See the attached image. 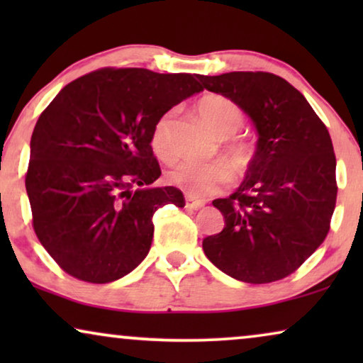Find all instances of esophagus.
I'll return each mask as SVG.
<instances>
[{
  "label": "esophagus",
  "instance_id": "1",
  "mask_svg": "<svg viewBox=\"0 0 363 363\" xmlns=\"http://www.w3.org/2000/svg\"><path fill=\"white\" fill-rule=\"evenodd\" d=\"M185 205H186V208H190V210H198V208L205 206V203H203L201 200H193L191 196H186Z\"/></svg>",
  "mask_w": 363,
  "mask_h": 363
}]
</instances>
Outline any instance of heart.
<instances>
[{
  "mask_svg": "<svg viewBox=\"0 0 363 363\" xmlns=\"http://www.w3.org/2000/svg\"><path fill=\"white\" fill-rule=\"evenodd\" d=\"M196 112L203 122L211 128L216 135L230 137L241 127L242 108L230 97L221 94H206L196 102ZM173 112H165L155 122L150 133V147L155 157L162 162H170L175 158V142H173ZM225 150L236 165L245 168L250 160L251 150L246 140L230 137L225 143ZM168 180L185 190L193 198L215 195L228 186L233 180L231 168L223 162L198 163L193 160H180L167 172Z\"/></svg>",
  "mask_w": 363,
  "mask_h": 363,
  "instance_id": "obj_1",
  "label": "heart"
}]
</instances>
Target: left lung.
<instances>
[{"mask_svg": "<svg viewBox=\"0 0 363 363\" xmlns=\"http://www.w3.org/2000/svg\"><path fill=\"white\" fill-rule=\"evenodd\" d=\"M203 87L235 101L255 122L257 145L245 182L213 206L225 228L203 240L218 269L266 284L299 269L324 242L337 201L329 130L306 97L271 72L198 76Z\"/></svg>", "mask_w": 363, "mask_h": 363, "instance_id": "left-lung-1", "label": "left lung"}]
</instances>
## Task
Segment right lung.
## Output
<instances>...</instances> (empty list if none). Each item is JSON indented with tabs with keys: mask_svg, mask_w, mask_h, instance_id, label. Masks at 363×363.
I'll list each match as a JSON object with an SVG mask.
<instances>
[{
	"mask_svg": "<svg viewBox=\"0 0 363 363\" xmlns=\"http://www.w3.org/2000/svg\"><path fill=\"white\" fill-rule=\"evenodd\" d=\"M193 74L104 67L67 84L39 116L26 191L44 250L79 281L106 284L148 255L153 213L185 206L162 175L150 133L183 99L200 92Z\"/></svg>",
	"mask_w": 363,
	"mask_h": 363,
	"instance_id": "right-lung-1",
	"label": "right lung"
}]
</instances>
